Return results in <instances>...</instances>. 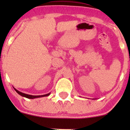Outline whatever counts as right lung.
I'll list each match as a JSON object with an SVG mask.
<instances>
[{
  "label": "right lung",
  "instance_id": "add662e5",
  "mask_svg": "<svg viewBox=\"0 0 130 130\" xmlns=\"http://www.w3.org/2000/svg\"><path fill=\"white\" fill-rule=\"evenodd\" d=\"M14 89L15 90L16 92L19 94V95H21V96H23V97H26L27 98H29V99H34V98L43 97V96H47L50 95V93H49L45 94V95H28V94L22 93V92H19V90H18L17 89H16L15 88H14Z\"/></svg>",
  "mask_w": 130,
  "mask_h": 130
}]
</instances>
